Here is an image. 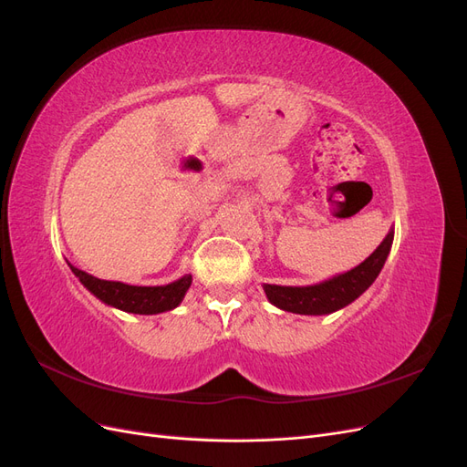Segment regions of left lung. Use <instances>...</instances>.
<instances>
[{
	"label": "left lung",
	"mask_w": 467,
	"mask_h": 467,
	"mask_svg": "<svg viewBox=\"0 0 467 467\" xmlns=\"http://www.w3.org/2000/svg\"><path fill=\"white\" fill-rule=\"evenodd\" d=\"M393 230L388 232L372 255L364 259L358 266L350 271L337 275L329 280L317 282L309 286H278V285H263L268 302L273 306L285 309L290 314L300 316H327L343 309L350 302H355L358 296L372 286L379 271L391 251Z\"/></svg>",
	"instance_id": "8db88e82"
}]
</instances>
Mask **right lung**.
Instances as JSON below:
<instances>
[{"label":"right lung","instance_id":"add662e5","mask_svg":"<svg viewBox=\"0 0 467 467\" xmlns=\"http://www.w3.org/2000/svg\"><path fill=\"white\" fill-rule=\"evenodd\" d=\"M67 266L72 268V273L95 298L110 307L138 316H155L175 309L182 302V298H185L192 282V276L185 275L163 286H132L117 280H101L93 275H88L86 271H79V268L69 263Z\"/></svg>","mask_w":467,"mask_h":467}]
</instances>
